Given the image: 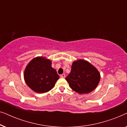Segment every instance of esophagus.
I'll list each match as a JSON object with an SVG mask.
<instances>
[{
    "label": "esophagus",
    "instance_id": "34e87169",
    "mask_svg": "<svg viewBox=\"0 0 127 127\" xmlns=\"http://www.w3.org/2000/svg\"><path fill=\"white\" fill-rule=\"evenodd\" d=\"M60 77L61 78H65V74H61V75Z\"/></svg>",
    "mask_w": 127,
    "mask_h": 127
}]
</instances>
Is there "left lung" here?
<instances>
[{"mask_svg":"<svg viewBox=\"0 0 127 127\" xmlns=\"http://www.w3.org/2000/svg\"><path fill=\"white\" fill-rule=\"evenodd\" d=\"M100 73L95 67L85 60L74 61L71 72L66 80L73 91L79 94H87L93 91L100 80Z\"/></svg>","mask_w":127,"mask_h":127,"instance_id":"1","label":"left lung"}]
</instances>
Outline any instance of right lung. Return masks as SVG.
<instances>
[{
    "label": "right lung",
    "instance_id": "1",
    "mask_svg": "<svg viewBox=\"0 0 127 127\" xmlns=\"http://www.w3.org/2000/svg\"><path fill=\"white\" fill-rule=\"evenodd\" d=\"M60 76L51 67V61L44 57H36L28 64L24 72V79L33 91L44 93L54 87Z\"/></svg>",
    "mask_w": 127,
    "mask_h": 127
}]
</instances>
